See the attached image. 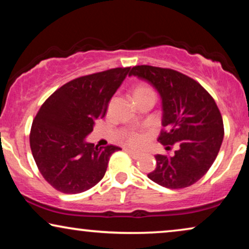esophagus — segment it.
<instances>
[{
  "mask_svg": "<svg viewBox=\"0 0 249 249\" xmlns=\"http://www.w3.org/2000/svg\"><path fill=\"white\" fill-rule=\"evenodd\" d=\"M124 151L127 152L128 154L130 155L131 158L134 159V160H138L139 158H141V154H139V153H136V152H134V151H132V149H130V148H125Z\"/></svg>",
  "mask_w": 249,
  "mask_h": 249,
  "instance_id": "esophagus-1",
  "label": "esophagus"
}]
</instances>
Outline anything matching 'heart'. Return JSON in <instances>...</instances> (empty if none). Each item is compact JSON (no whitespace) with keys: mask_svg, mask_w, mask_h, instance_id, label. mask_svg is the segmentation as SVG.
Listing matches in <instances>:
<instances>
[{"mask_svg":"<svg viewBox=\"0 0 249 249\" xmlns=\"http://www.w3.org/2000/svg\"><path fill=\"white\" fill-rule=\"evenodd\" d=\"M151 91H153V90L148 86H146V85H144V84H139L134 88L132 94H134V97H135V96H138V95H142V94L151 93ZM146 141H147L146 135L142 134V132H137V131L129 132V134H127L124 137V142H125V144L131 146V147H134V148L142 147V146L146 142Z\"/></svg>","mask_w":249,"mask_h":249,"instance_id":"obj_1","label":"heart"}]
</instances>
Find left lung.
Instances as JSON below:
<instances>
[{
	"label": "left lung",
	"instance_id": "8db88e82",
	"mask_svg": "<svg viewBox=\"0 0 249 249\" xmlns=\"http://www.w3.org/2000/svg\"><path fill=\"white\" fill-rule=\"evenodd\" d=\"M129 76L151 84L162 100L163 130L158 141L172 156L155 155L147 177L170 189L192 186L209 171L223 141V120L213 97L202 85L172 69L136 66Z\"/></svg>",
	"mask_w": 249,
	"mask_h": 249
}]
</instances>
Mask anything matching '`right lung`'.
I'll return each instance as SVG.
<instances>
[{"label": "right lung", "instance_id": "add662e5", "mask_svg": "<svg viewBox=\"0 0 249 249\" xmlns=\"http://www.w3.org/2000/svg\"><path fill=\"white\" fill-rule=\"evenodd\" d=\"M130 68H115L64 84L36 114L30 130V148L37 168L53 188L79 194L98 183L110 156L120 147H98L85 138L95 120L105 117L108 102Z\"/></svg>", "mask_w": 249, "mask_h": 249}]
</instances>
